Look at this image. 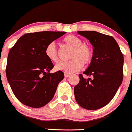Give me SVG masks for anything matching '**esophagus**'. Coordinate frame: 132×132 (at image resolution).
<instances>
[{
  "instance_id": "1",
  "label": "esophagus",
  "mask_w": 132,
  "mask_h": 132,
  "mask_svg": "<svg viewBox=\"0 0 132 132\" xmlns=\"http://www.w3.org/2000/svg\"><path fill=\"white\" fill-rule=\"evenodd\" d=\"M69 76H70V73H64V77H68Z\"/></svg>"
}]
</instances>
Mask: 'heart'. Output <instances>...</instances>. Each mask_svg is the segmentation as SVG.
I'll list each match as a JSON object with an SVG mask.
<instances>
[{
	"label": "heart",
	"instance_id": "b5f03b06",
	"mask_svg": "<svg viewBox=\"0 0 132 132\" xmlns=\"http://www.w3.org/2000/svg\"><path fill=\"white\" fill-rule=\"evenodd\" d=\"M64 44L73 48L71 59L69 61H62L56 64L55 70L64 73L75 72L80 70L82 65L88 64L93 57V50L89 45L82 43L83 41L78 36L72 34L66 36L62 39ZM45 55L51 62L58 61V52L54 42L49 43L45 48Z\"/></svg>",
	"mask_w": 132,
	"mask_h": 132
}]
</instances>
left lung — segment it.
Wrapping results in <instances>:
<instances>
[{"instance_id":"left-lung-1","label":"left lung","mask_w":132,"mask_h":132,"mask_svg":"<svg viewBox=\"0 0 132 132\" xmlns=\"http://www.w3.org/2000/svg\"><path fill=\"white\" fill-rule=\"evenodd\" d=\"M93 46V57L80 82L74 87L75 98L80 107L87 110L101 109L112 100L123 78V54L112 36L96 31H78Z\"/></svg>"}]
</instances>
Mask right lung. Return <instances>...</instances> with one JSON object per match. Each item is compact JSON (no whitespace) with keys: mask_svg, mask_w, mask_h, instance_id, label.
<instances>
[{"mask_svg":"<svg viewBox=\"0 0 132 132\" xmlns=\"http://www.w3.org/2000/svg\"><path fill=\"white\" fill-rule=\"evenodd\" d=\"M66 33L43 31L25 34L10 50L6 77L14 96L23 104L39 108L53 98L64 75L62 71L50 73L54 64L46 57L45 48Z\"/></svg>","mask_w":132,"mask_h":132,"instance_id":"right-lung-1","label":"right lung"}]
</instances>
